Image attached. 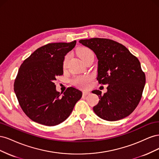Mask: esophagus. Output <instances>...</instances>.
Segmentation results:
<instances>
[{"label": "esophagus", "mask_w": 159, "mask_h": 159, "mask_svg": "<svg viewBox=\"0 0 159 159\" xmlns=\"http://www.w3.org/2000/svg\"><path fill=\"white\" fill-rule=\"evenodd\" d=\"M89 94H90L89 91H83V95L84 96H86V95H88Z\"/></svg>", "instance_id": "obj_1"}]
</instances>
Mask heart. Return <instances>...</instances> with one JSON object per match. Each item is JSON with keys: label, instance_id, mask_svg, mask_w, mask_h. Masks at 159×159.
Segmentation results:
<instances>
[{"label": "heart", "instance_id": "heart-1", "mask_svg": "<svg viewBox=\"0 0 159 159\" xmlns=\"http://www.w3.org/2000/svg\"><path fill=\"white\" fill-rule=\"evenodd\" d=\"M77 54H78V56L80 58L84 61L87 58L91 56H94L93 52L89 48L87 47H81L78 50H77ZM70 58V55H66L64 57L63 61V68H66L67 64H68V61ZM92 80V77L89 75H81V76H78L73 80V84L80 87L81 88H88L89 85V83Z\"/></svg>", "mask_w": 159, "mask_h": 159}]
</instances>
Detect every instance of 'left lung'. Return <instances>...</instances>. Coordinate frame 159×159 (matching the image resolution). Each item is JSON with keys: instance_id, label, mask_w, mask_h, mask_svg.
I'll list each match as a JSON object with an SVG mask.
<instances>
[{"instance_id": "left-lung-1", "label": "left lung", "mask_w": 159, "mask_h": 159, "mask_svg": "<svg viewBox=\"0 0 159 159\" xmlns=\"http://www.w3.org/2000/svg\"><path fill=\"white\" fill-rule=\"evenodd\" d=\"M79 42L98 57L99 84L109 85L103 95L99 90L92 91L100 99L93 107L95 114L109 121L129 116L139 103L145 85L140 61L125 46L112 40L93 38Z\"/></svg>"}]
</instances>
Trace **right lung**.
<instances>
[{
  "instance_id": "1",
  "label": "right lung",
  "mask_w": 159,
  "mask_h": 159,
  "mask_svg": "<svg viewBox=\"0 0 159 159\" xmlns=\"http://www.w3.org/2000/svg\"><path fill=\"white\" fill-rule=\"evenodd\" d=\"M76 41L43 46L21 64L14 83L19 105L31 120L46 126L57 125L68 118L82 92L68 88L61 95L56 77L63 75V61Z\"/></svg>"
}]
</instances>
